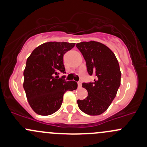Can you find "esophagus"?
<instances>
[{"instance_id":"1","label":"esophagus","mask_w":147,"mask_h":147,"mask_svg":"<svg viewBox=\"0 0 147 147\" xmlns=\"http://www.w3.org/2000/svg\"><path fill=\"white\" fill-rule=\"evenodd\" d=\"M78 87H82V83L80 82H78Z\"/></svg>"}]
</instances>
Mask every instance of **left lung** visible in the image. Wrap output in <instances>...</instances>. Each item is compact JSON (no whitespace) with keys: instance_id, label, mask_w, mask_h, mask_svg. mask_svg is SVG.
I'll list each match as a JSON object with an SVG mask.
<instances>
[{"instance_id":"8db88e82","label":"left lung","mask_w":147,"mask_h":147,"mask_svg":"<svg viewBox=\"0 0 147 147\" xmlns=\"http://www.w3.org/2000/svg\"><path fill=\"white\" fill-rule=\"evenodd\" d=\"M76 46L85 60L88 74L96 76L94 82L82 83L88 96L85 99L78 100V106L88 115H101L110 106L120 87L118 61L112 51L101 43L84 41Z\"/></svg>"}]
</instances>
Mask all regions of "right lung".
Returning <instances> with one entry per match:
<instances>
[{
    "label": "right lung",
    "instance_id": "right-lung-1",
    "mask_svg": "<svg viewBox=\"0 0 147 147\" xmlns=\"http://www.w3.org/2000/svg\"><path fill=\"white\" fill-rule=\"evenodd\" d=\"M75 45L67 42L44 43L27 58L23 87L29 105L38 115L56 112L61 108L64 94L78 88L76 82L66 81L65 76H55L60 72L65 73L63 55Z\"/></svg>",
    "mask_w": 147,
    "mask_h": 147
}]
</instances>
